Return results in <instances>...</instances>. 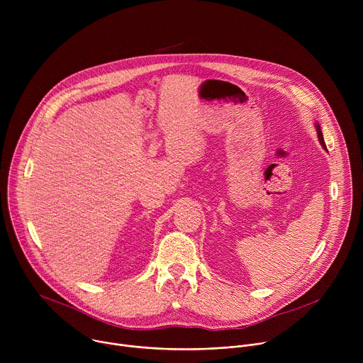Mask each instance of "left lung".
<instances>
[{"label":"left lung","mask_w":363,"mask_h":363,"mask_svg":"<svg viewBox=\"0 0 363 363\" xmlns=\"http://www.w3.org/2000/svg\"><path fill=\"white\" fill-rule=\"evenodd\" d=\"M316 130H318V136H319L320 145L323 146V149H326V143H325V140H323V133H322V130H320V125H319V123H316Z\"/></svg>","instance_id":"1"}]
</instances>
